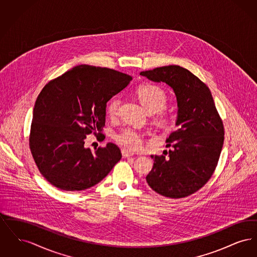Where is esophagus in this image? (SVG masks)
Listing matches in <instances>:
<instances>
[{
  "label": "esophagus",
  "mask_w": 257,
  "mask_h": 257,
  "mask_svg": "<svg viewBox=\"0 0 257 257\" xmlns=\"http://www.w3.org/2000/svg\"><path fill=\"white\" fill-rule=\"evenodd\" d=\"M121 152H122L123 157H130V156H133L134 155V152H131L130 150H128V149H125V148H123L122 150H121Z\"/></svg>",
  "instance_id": "1"
}]
</instances>
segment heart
<instances>
[{
    "label": "heart",
    "mask_w": 257,
    "mask_h": 257,
    "mask_svg": "<svg viewBox=\"0 0 257 257\" xmlns=\"http://www.w3.org/2000/svg\"><path fill=\"white\" fill-rule=\"evenodd\" d=\"M136 94L142 105L149 113L158 112L163 110L168 103L167 92L161 86L154 84H147L139 86L136 90ZM119 105L120 101L118 98L110 99L106 108L107 114L110 118H113L117 115ZM158 119L163 125H168L171 122V117L168 112L162 111ZM115 141L121 147L134 151L143 147L145 143V136L134 128L128 127L115 136Z\"/></svg>",
    "instance_id": "obj_1"
}]
</instances>
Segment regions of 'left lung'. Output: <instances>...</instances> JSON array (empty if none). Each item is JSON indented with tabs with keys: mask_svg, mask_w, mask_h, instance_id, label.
Listing matches in <instances>:
<instances>
[{
	"mask_svg": "<svg viewBox=\"0 0 257 257\" xmlns=\"http://www.w3.org/2000/svg\"><path fill=\"white\" fill-rule=\"evenodd\" d=\"M172 87L178 106L176 125L167 140L169 151L151 155L154 164L147 184L161 196L183 198L201 189L212 177L224 140V128L211 91L196 75L179 65L141 72Z\"/></svg>",
	"mask_w": 257,
	"mask_h": 257,
	"instance_id": "1",
	"label": "left lung"
}]
</instances>
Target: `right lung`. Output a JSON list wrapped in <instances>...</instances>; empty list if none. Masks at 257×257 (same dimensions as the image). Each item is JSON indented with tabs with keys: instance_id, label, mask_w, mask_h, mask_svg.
I'll list each match as a JSON object with an SVG mask.
<instances>
[{
	"instance_id": "1",
	"label": "right lung",
	"mask_w": 257,
	"mask_h": 257,
	"mask_svg": "<svg viewBox=\"0 0 257 257\" xmlns=\"http://www.w3.org/2000/svg\"><path fill=\"white\" fill-rule=\"evenodd\" d=\"M119 71L80 65L51 80L37 96L29 146L37 169L51 185L63 191H84L104 179L121 159L114 144L85 146L87 135L103 141L106 106L130 83Z\"/></svg>"
}]
</instances>
